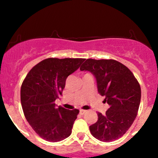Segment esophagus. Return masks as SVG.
<instances>
[{"label":"esophagus","mask_w":158,"mask_h":158,"mask_svg":"<svg viewBox=\"0 0 158 158\" xmlns=\"http://www.w3.org/2000/svg\"><path fill=\"white\" fill-rule=\"evenodd\" d=\"M85 112H86V110H82V109H81L80 110H79V114H81V115H83V114H84Z\"/></svg>","instance_id":"obj_1"}]
</instances>
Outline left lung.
<instances>
[{
	"instance_id": "left-lung-1",
	"label": "left lung",
	"mask_w": 158,
	"mask_h": 158,
	"mask_svg": "<svg viewBox=\"0 0 158 158\" xmlns=\"http://www.w3.org/2000/svg\"><path fill=\"white\" fill-rule=\"evenodd\" d=\"M96 77L98 92L109 108L98 112L97 123L89 127L91 135L103 142L120 138L133 124L141 98L138 81L126 66L114 59H88L80 67Z\"/></svg>"
}]
</instances>
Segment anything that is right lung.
Instances as JSON below:
<instances>
[{
	"mask_svg": "<svg viewBox=\"0 0 158 158\" xmlns=\"http://www.w3.org/2000/svg\"><path fill=\"white\" fill-rule=\"evenodd\" d=\"M85 59L48 58L30 70L21 88V102L27 122L39 137L59 142L70 135L79 110L56 108L69 75L79 68Z\"/></svg>",
	"mask_w": 158,
	"mask_h": 158,
	"instance_id": "1",
	"label": "right lung"
}]
</instances>
